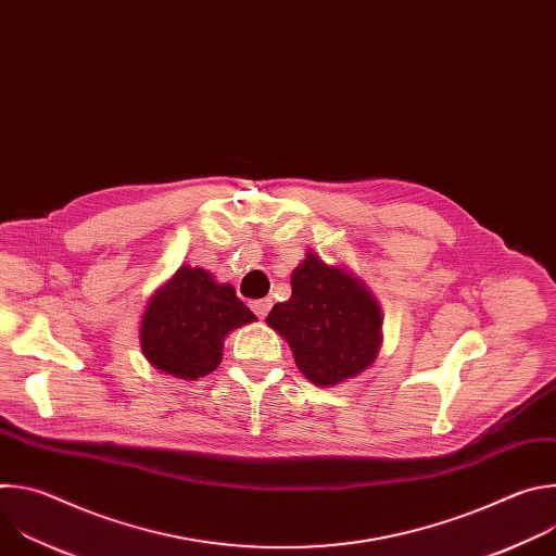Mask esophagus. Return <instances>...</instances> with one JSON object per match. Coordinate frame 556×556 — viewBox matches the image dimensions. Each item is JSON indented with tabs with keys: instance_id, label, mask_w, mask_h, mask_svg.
Instances as JSON below:
<instances>
[{
	"instance_id": "34e87169",
	"label": "esophagus",
	"mask_w": 556,
	"mask_h": 556,
	"mask_svg": "<svg viewBox=\"0 0 556 556\" xmlns=\"http://www.w3.org/2000/svg\"><path fill=\"white\" fill-rule=\"evenodd\" d=\"M270 305H273V299H260V301H251V307H253V312L260 316V319H264V316L270 312Z\"/></svg>"
}]
</instances>
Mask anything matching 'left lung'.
I'll return each instance as SVG.
<instances>
[{
  "mask_svg": "<svg viewBox=\"0 0 556 556\" xmlns=\"http://www.w3.org/2000/svg\"><path fill=\"white\" fill-rule=\"evenodd\" d=\"M292 294L266 316L314 384L334 387L374 365L382 343V312L374 292L341 264L307 251L292 270Z\"/></svg>",
  "mask_w": 556,
  "mask_h": 556,
  "instance_id": "1",
  "label": "left lung"
}]
</instances>
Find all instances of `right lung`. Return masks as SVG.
<instances>
[{
	"label": "right lung",
	"mask_w": 556,
	"mask_h": 556,
	"mask_svg": "<svg viewBox=\"0 0 556 556\" xmlns=\"http://www.w3.org/2000/svg\"><path fill=\"white\" fill-rule=\"evenodd\" d=\"M257 316L204 268L180 266L147 301L140 321L144 358L163 374L198 380L222 361L224 339Z\"/></svg>",
	"instance_id": "right-lung-1"
}]
</instances>
